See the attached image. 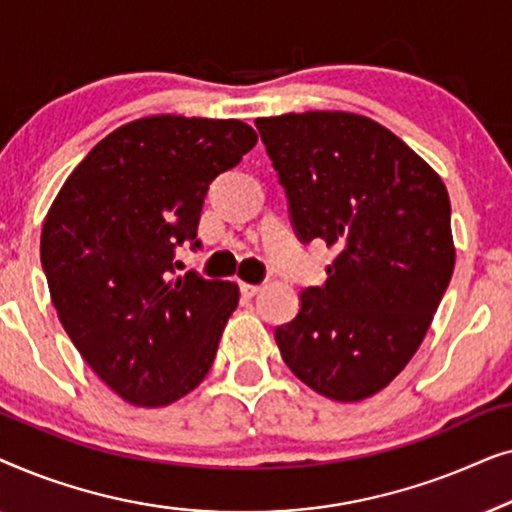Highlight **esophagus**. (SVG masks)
<instances>
[{
    "label": "esophagus",
    "mask_w": 512,
    "mask_h": 512,
    "mask_svg": "<svg viewBox=\"0 0 512 512\" xmlns=\"http://www.w3.org/2000/svg\"><path fill=\"white\" fill-rule=\"evenodd\" d=\"M240 289H242V293H244V296H247V298H254L256 293H261V286H258V284H242Z\"/></svg>",
    "instance_id": "1"
}]
</instances>
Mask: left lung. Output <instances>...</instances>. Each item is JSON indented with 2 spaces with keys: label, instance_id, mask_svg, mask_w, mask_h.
<instances>
[{
  "label": "left lung",
  "instance_id": "left-lung-1",
  "mask_svg": "<svg viewBox=\"0 0 512 512\" xmlns=\"http://www.w3.org/2000/svg\"><path fill=\"white\" fill-rule=\"evenodd\" d=\"M298 240L338 251L324 286L275 340L317 394L354 403L387 387L422 345L452 279L450 195L403 139L366 116L258 118Z\"/></svg>",
  "mask_w": 512,
  "mask_h": 512
}]
</instances>
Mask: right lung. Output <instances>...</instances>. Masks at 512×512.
<instances>
[{"label":"right lung","instance_id":"add662e5","mask_svg":"<svg viewBox=\"0 0 512 512\" xmlns=\"http://www.w3.org/2000/svg\"><path fill=\"white\" fill-rule=\"evenodd\" d=\"M256 139L235 118H139L95 144L48 209L41 265L60 324L123 401L170 405L212 368L240 289L174 277V249L200 247L209 184Z\"/></svg>","mask_w":512,"mask_h":512}]
</instances>
